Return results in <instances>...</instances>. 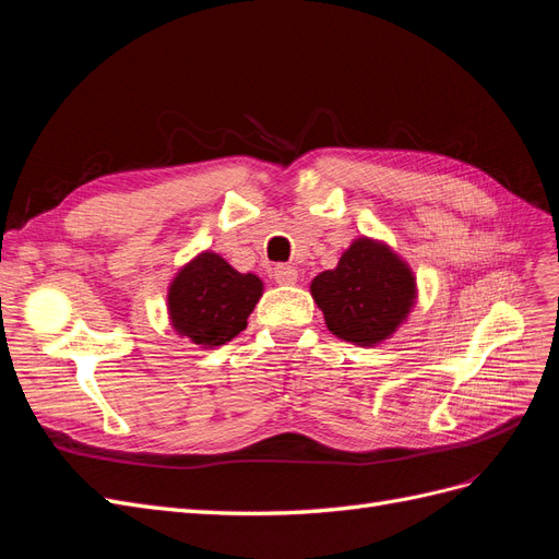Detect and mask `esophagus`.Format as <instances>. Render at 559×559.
Instances as JSON below:
<instances>
[{
	"instance_id": "obj_1",
	"label": "esophagus",
	"mask_w": 559,
	"mask_h": 559,
	"mask_svg": "<svg viewBox=\"0 0 559 559\" xmlns=\"http://www.w3.org/2000/svg\"><path fill=\"white\" fill-rule=\"evenodd\" d=\"M273 277H275V282L277 284H284V286H289V284H296V280H298V273H296V267H292V265H275V270H273Z\"/></svg>"
}]
</instances>
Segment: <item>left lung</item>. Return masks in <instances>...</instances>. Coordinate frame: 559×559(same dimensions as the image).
Listing matches in <instances>:
<instances>
[{"label": "left lung", "instance_id": "obj_1", "mask_svg": "<svg viewBox=\"0 0 559 559\" xmlns=\"http://www.w3.org/2000/svg\"><path fill=\"white\" fill-rule=\"evenodd\" d=\"M310 294L326 329L341 341L376 347L392 337L417 300V282L399 253L373 238H357L333 270L319 273Z\"/></svg>", "mask_w": 559, "mask_h": 559}]
</instances>
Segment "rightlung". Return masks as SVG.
<instances>
[{
	"instance_id": "right-lung-1",
	"label": "right lung",
	"mask_w": 559,
	"mask_h": 559,
	"mask_svg": "<svg viewBox=\"0 0 559 559\" xmlns=\"http://www.w3.org/2000/svg\"><path fill=\"white\" fill-rule=\"evenodd\" d=\"M263 296L261 277L238 273L214 251H200L179 267L167 289V314L179 337L202 349L230 343Z\"/></svg>"
}]
</instances>
